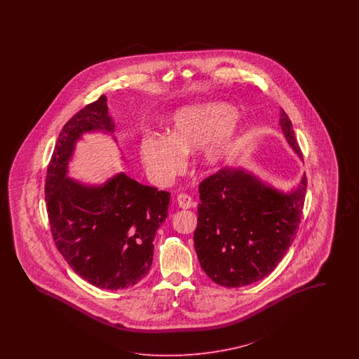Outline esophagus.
Returning <instances> with one entry per match:
<instances>
[{
	"instance_id": "1",
	"label": "esophagus",
	"mask_w": 359,
	"mask_h": 359,
	"mask_svg": "<svg viewBox=\"0 0 359 359\" xmlns=\"http://www.w3.org/2000/svg\"><path fill=\"white\" fill-rule=\"evenodd\" d=\"M176 201H177V205L183 209H189L194 205V201H192V197L187 194H180L176 197Z\"/></svg>"
}]
</instances>
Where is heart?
<instances>
[{"label": "heart", "mask_w": 359, "mask_h": 359, "mask_svg": "<svg viewBox=\"0 0 359 359\" xmlns=\"http://www.w3.org/2000/svg\"><path fill=\"white\" fill-rule=\"evenodd\" d=\"M233 110L225 104L196 105L179 110L171 121L168 134L150 133L142 137V162L154 180L168 184L183 171L185 152L201 147L200 163L213 167L229 152L234 128Z\"/></svg>", "instance_id": "heart-1"}]
</instances>
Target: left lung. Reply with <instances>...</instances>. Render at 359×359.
<instances>
[{"label": "left lung", "instance_id": "1", "mask_svg": "<svg viewBox=\"0 0 359 359\" xmlns=\"http://www.w3.org/2000/svg\"><path fill=\"white\" fill-rule=\"evenodd\" d=\"M285 140L299 156L291 120L282 109ZM195 250L208 276L224 287H243L267 276L282 261L299 229L306 176L284 195L242 170H218L198 185Z\"/></svg>", "mask_w": 359, "mask_h": 359}]
</instances>
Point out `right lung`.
<instances>
[{
  "instance_id": "1",
  "label": "right lung",
  "mask_w": 359,
  "mask_h": 359,
  "mask_svg": "<svg viewBox=\"0 0 359 359\" xmlns=\"http://www.w3.org/2000/svg\"><path fill=\"white\" fill-rule=\"evenodd\" d=\"M90 130L114 131L104 95L69 118L55 144L44 184L51 234L84 280L105 290L128 288L150 270L152 241L167 218L170 194L126 174L100 188L67 179L75 141Z\"/></svg>"
}]
</instances>
